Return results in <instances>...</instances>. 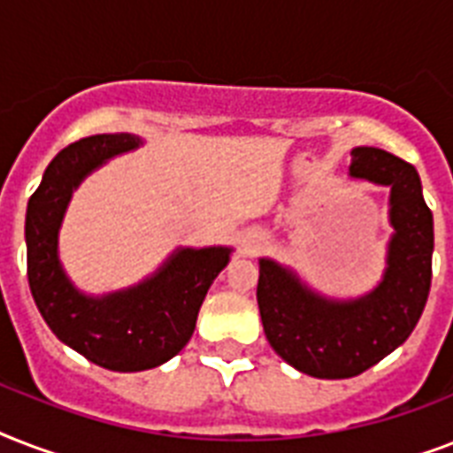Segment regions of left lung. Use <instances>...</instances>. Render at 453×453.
<instances>
[{"label":"left lung","instance_id":"obj_1","mask_svg":"<svg viewBox=\"0 0 453 453\" xmlns=\"http://www.w3.org/2000/svg\"><path fill=\"white\" fill-rule=\"evenodd\" d=\"M350 178L390 188L383 280L348 301L312 291L294 270L261 258L258 310L273 350L315 379H350L400 348L414 331L433 280V211L411 164L379 148L352 150Z\"/></svg>","mask_w":453,"mask_h":453}]
</instances>
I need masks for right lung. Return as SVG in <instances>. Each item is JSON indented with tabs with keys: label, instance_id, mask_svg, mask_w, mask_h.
Masks as SVG:
<instances>
[{
	"label": "right lung",
	"instance_id": "1",
	"mask_svg": "<svg viewBox=\"0 0 453 453\" xmlns=\"http://www.w3.org/2000/svg\"><path fill=\"white\" fill-rule=\"evenodd\" d=\"M138 145L143 141L134 134H98L67 145L46 166L25 216L27 280L39 312L58 341L110 372H143L183 350L233 251L176 249L155 275L105 296H87L70 282L58 258V230L74 188L110 157Z\"/></svg>",
	"mask_w": 453,
	"mask_h": 453
}]
</instances>
